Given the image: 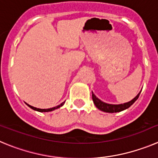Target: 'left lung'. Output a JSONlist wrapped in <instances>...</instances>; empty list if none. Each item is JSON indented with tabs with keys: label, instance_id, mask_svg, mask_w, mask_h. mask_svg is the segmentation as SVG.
<instances>
[{
	"label": "left lung",
	"instance_id": "obj_1",
	"mask_svg": "<svg viewBox=\"0 0 158 158\" xmlns=\"http://www.w3.org/2000/svg\"><path fill=\"white\" fill-rule=\"evenodd\" d=\"M139 95H140V93L135 96L133 100H131V101L127 102V103H125V104H107V103H104V102L101 101L100 99H98L93 93V103L95 104L96 107L98 108V109L101 110V111H104V112H109V113H114V112H119V111H122L123 110L127 109L128 107H131L132 104L138 100L139 98Z\"/></svg>",
	"mask_w": 158,
	"mask_h": 158
}]
</instances>
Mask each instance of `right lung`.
Listing matches in <instances>:
<instances>
[{"instance_id":"1","label":"right lung","mask_w":158,"mask_h":158,"mask_svg":"<svg viewBox=\"0 0 158 158\" xmlns=\"http://www.w3.org/2000/svg\"><path fill=\"white\" fill-rule=\"evenodd\" d=\"M65 104V102H63V103H62L61 104H59V105L56 106V107H51V108H47V109H40V108H37V107H32V106L29 105V104H27V106L28 107H30L31 109L35 110V111H40V112H48V111H54V110L57 109V108H59L60 107H62L63 104Z\"/></svg>"}]
</instances>
